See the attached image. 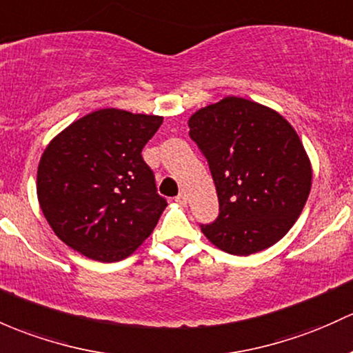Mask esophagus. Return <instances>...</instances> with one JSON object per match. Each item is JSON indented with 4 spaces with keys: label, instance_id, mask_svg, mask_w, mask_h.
I'll list each match as a JSON object with an SVG mask.
<instances>
[{
    "label": "esophagus",
    "instance_id": "1",
    "mask_svg": "<svg viewBox=\"0 0 353 353\" xmlns=\"http://www.w3.org/2000/svg\"><path fill=\"white\" fill-rule=\"evenodd\" d=\"M175 200L180 205H185V203H187V195H185V193H180V195H176Z\"/></svg>",
    "mask_w": 353,
    "mask_h": 353
}]
</instances>
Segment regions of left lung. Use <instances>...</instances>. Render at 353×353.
I'll use <instances>...</instances> for the list:
<instances>
[{
  "label": "left lung",
  "instance_id": "left-lung-1",
  "mask_svg": "<svg viewBox=\"0 0 353 353\" xmlns=\"http://www.w3.org/2000/svg\"><path fill=\"white\" fill-rule=\"evenodd\" d=\"M219 196V215L200 223L212 244L234 256L264 251L286 236L312 188V165L281 114L225 97L188 121Z\"/></svg>",
  "mask_w": 353,
  "mask_h": 353
}]
</instances>
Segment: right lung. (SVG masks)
<instances>
[{"instance_id":"right-lung-1","label":"right lung","mask_w":353,"mask_h":353,"mask_svg":"<svg viewBox=\"0 0 353 353\" xmlns=\"http://www.w3.org/2000/svg\"><path fill=\"white\" fill-rule=\"evenodd\" d=\"M163 117L99 109L72 123L41 154L37 193L60 241L102 263L134 252L168 205L143 148Z\"/></svg>"}]
</instances>
